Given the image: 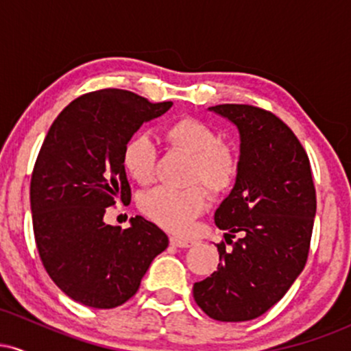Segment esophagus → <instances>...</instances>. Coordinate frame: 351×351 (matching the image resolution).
Returning <instances> with one entry per match:
<instances>
[{
	"label": "esophagus",
	"mask_w": 351,
	"mask_h": 351,
	"mask_svg": "<svg viewBox=\"0 0 351 351\" xmlns=\"http://www.w3.org/2000/svg\"><path fill=\"white\" fill-rule=\"evenodd\" d=\"M171 244L176 245V247H191L193 245V241L191 239H184V237H180V236H171Z\"/></svg>",
	"instance_id": "obj_1"
}]
</instances>
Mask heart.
Wrapping results in <instances>:
<instances>
[{
	"mask_svg": "<svg viewBox=\"0 0 351 351\" xmlns=\"http://www.w3.org/2000/svg\"><path fill=\"white\" fill-rule=\"evenodd\" d=\"M163 142L188 156L184 180L199 181L208 191L219 193L236 173V158L208 123L193 117L171 120L162 128ZM123 170L135 183L150 184L153 180L155 150L147 136H134L122 152ZM206 206V195L199 184L186 188H156L142 199V211L160 226L183 232Z\"/></svg>",
	"mask_w": 351,
	"mask_h": 351,
	"instance_id": "heart-1",
	"label": "heart"
}]
</instances>
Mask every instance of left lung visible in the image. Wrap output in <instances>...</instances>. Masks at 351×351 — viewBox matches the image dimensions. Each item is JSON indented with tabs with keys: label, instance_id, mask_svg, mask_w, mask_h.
Here are the masks:
<instances>
[{
	"label": "left lung",
	"instance_id": "left-lung-1",
	"mask_svg": "<svg viewBox=\"0 0 351 351\" xmlns=\"http://www.w3.org/2000/svg\"><path fill=\"white\" fill-rule=\"evenodd\" d=\"M208 110L234 123L241 143L234 186L215 213L231 249L217 244V271L193 285V297L215 320L245 322L277 304L304 271L315 186L304 147L271 112L239 104Z\"/></svg>",
	"mask_w": 351,
	"mask_h": 351
}]
</instances>
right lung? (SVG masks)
Instances as JSON below:
<instances>
[{
  "label": "right lung",
  "instance_id": "right-lung-1",
  "mask_svg": "<svg viewBox=\"0 0 351 351\" xmlns=\"http://www.w3.org/2000/svg\"><path fill=\"white\" fill-rule=\"evenodd\" d=\"M173 102L102 88L80 95L51 125L31 176L36 245L54 284L79 304L114 308L134 297L168 236L142 216L106 224L115 199H130L122 152L145 122Z\"/></svg>",
  "mask_w": 351,
  "mask_h": 351
}]
</instances>
